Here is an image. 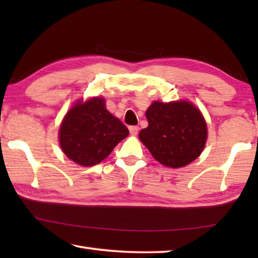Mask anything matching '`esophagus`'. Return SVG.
Here are the masks:
<instances>
[{"label":"esophagus","mask_w":258,"mask_h":258,"mask_svg":"<svg viewBox=\"0 0 258 258\" xmlns=\"http://www.w3.org/2000/svg\"><path fill=\"white\" fill-rule=\"evenodd\" d=\"M139 126H130V133L132 135H137L139 133Z\"/></svg>","instance_id":"34e87169"}]
</instances>
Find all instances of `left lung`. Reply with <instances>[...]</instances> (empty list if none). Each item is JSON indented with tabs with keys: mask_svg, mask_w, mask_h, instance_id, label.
Returning a JSON list of instances; mask_svg holds the SVG:
<instances>
[{
	"mask_svg": "<svg viewBox=\"0 0 258 258\" xmlns=\"http://www.w3.org/2000/svg\"><path fill=\"white\" fill-rule=\"evenodd\" d=\"M148 125L139 137L160 164L172 168L195 160L204 150L207 126L197 108L186 101H156L146 112Z\"/></svg>",
	"mask_w": 258,
	"mask_h": 258,
	"instance_id": "left-lung-1",
	"label": "left lung"
}]
</instances>
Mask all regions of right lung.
I'll return each instance as SVG.
<instances>
[{
	"label": "right lung",
	"instance_id": "1",
	"mask_svg": "<svg viewBox=\"0 0 258 258\" xmlns=\"http://www.w3.org/2000/svg\"><path fill=\"white\" fill-rule=\"evenodd\" d=\"M128 134V128L107 110L104 100L94 98L75 104L67 112L60 126L59 140L69 159L93 166L110 155Z\"/></svg>",
	"mask_w": 258,
	"mask_h": 258
}]
</instances>
